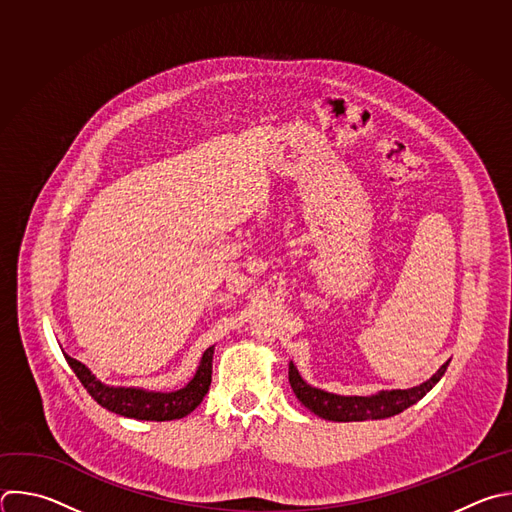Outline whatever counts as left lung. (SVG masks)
Wrapping results in <instances>:
<instances>
[{
  "instance_id": "1",
  "label": "left lung",
  "mask_w": 512,
  "mask_h": 512,
  "mask_svg": "<svg viewBox=\"0 0 512 512\" xmlns=\"http://www.w3.org/2000/svg\"><path fill=\"white\" fill-rule=\"evenodd\" d=\"M448 362L442 364L438 372L426 382H422L420 386L406 388V390H382L372 396H339L333 392H325L321 388H313L301 378V374L291 362H289V384L297 400L323 420H331V422L384 420L404 412L406 408L422 400L440 382Z\"/></svg>"
}]
</instances>
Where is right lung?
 <instances>
[{
    "label": "right lung",
    "instance_id": "add662e5",
    "mask_svg": "<svg viewBox=\"0 0 512 512\" xmlns=\"http://www.w3.org/2000/svg\"><path fill=\"white\" fill-rule=\"evenodd\" d=\"M64 352V350H62ZM213 354L215 346L207 348L193 380L175 392H154L144 388H124V386H108L98 380L82 362L70 358L64 352L68 366L74 370L82 386L88 394L106 410L134 420H150V422H166L179 420L189 416L205 398L211 386L213 374Z\"/></svg>",
    "mask_w": 512,
    "mask_h": 512
}]
</instances>
